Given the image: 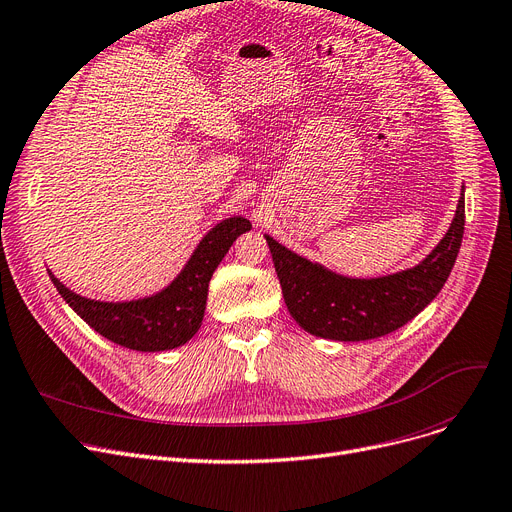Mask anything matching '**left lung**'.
<instances>
[{"instance_id": "obj_1", "label": "left lung", "mask_w": 512, "mask_h": 512, "mask_svg": "<svg viewBox=\"0 0 512 512\" xmlns=\"http://www.w3.org/2000/svg\"><path fill=\"white\" fill-rule=\"evenodd\" d=\"M464 234V188L448 234L416 268L385 278L353 280L337 276L270 244L284 303L309 335L332 341H368L389 335L418 316L446 284Z\"/></svg>"}]
</instances>
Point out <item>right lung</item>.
<instances>
[{"label": "right lung", "instance_id": "obj_1", "mask_svg": "<svg viewBox=\"0 0 512 512\" xmlns=\"http://www.w3.org/2000/svg\"><path fill=\"white\" fill-rule=\"evenodd\" d=\"M247 230H251V221L244 217L221 221L201 240L182 274L163 293L140 301H92L69 291L52 274L50 278L62 299L77 311V316L104 339L136 351H165L184 345L201 328L209 280L232 242Z\"/></svg>", "mask_w": 512, "mask_h": 512}]
</instances>
